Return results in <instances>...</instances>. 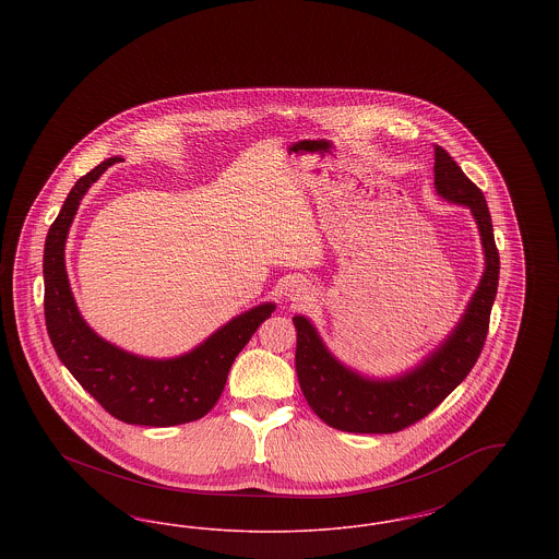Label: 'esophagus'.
<instances>
[{
  "label": "esophagus",
  "instance_id": "34e87169",
  "mask_svg": "<svg viewBox=\"0 0 559 559\" xmlns=\"http://www.w3.org/2000/svg\"><path fill=\"white\" fill-rule=\"evenodd\" d=\"M310 287L308 285H304V283H295L289 287V297H292V301H297V304H301V301H308L310 299Z\"/></svg>",
  "mask_w": 559,
  "mask_h": 559
}]
</instances>
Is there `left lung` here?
<instances>
[{"label": "left lung", "mask_w": 559, "mask_h": 559, "mask_svg": "<svg viewBox=\"0 0 559 559\" xmlns=\"http://www.w3.org/2000/svg\"><path fill=\"white\" fill-rule=\"evenodd\" d=\"M436 192L454 205L467 207L479 230L484 272L461 319L440 346L396 377H369L346 367L312 324L297 314L295 371L310 408L326 426L354 433H394L429 415L469 374L486 342L490 310L499 287V251L486 199L454 163L436 146Z\"/></svg>", "instance_id": "1"}]
</instances>
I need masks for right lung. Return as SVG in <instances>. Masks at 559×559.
Returning <instances> with one entry per match:
<instances>
[{
  "label": "right lung",
  "instance_id": "add662e5",
  "mask_svg": "<svg viewBox=\"0 0 559 559\" xmlns=\"http://www.w3.org/2000/svg\"><path fill=\"white\" fill-rule=\"evenodd\" d=\"M119 160L123 159L103 160L80 178L48 230L44 247L46 326L60 362L112 417L130 426H180L212 411L235 358L276 304L264 301L242 312L174 358H144L103 340L81 317L67 274L64 247L81 199Z\"/></svg>",
  "mask_w": 559,
  "mask_h": 559
}]
</instances>
